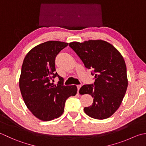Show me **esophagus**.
<instances>
[{
    "mask_svg": "<svg viewBox=\"0 0 146 146\" xmlns=\"http://www.w3.org/2000/svg\"><path fill=\"white\" fill-rule=\"evenodd\" d=\"M81 87V85H77V93H79V91L80 90V88Z\"/></svg>",
    "mask_w": 146,
    "mask_h": 146,
    "instance_id": "34e87169",
    "label": "esophagus"
}]
</instances>
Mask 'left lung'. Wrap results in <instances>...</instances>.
Segmentation results:
<instances>
[{
    "label": "left lung",
    "mask_w": 146,
    "mask_h": 146,
    "mask_svg": "<svg viewBox=\"0 0 146 146\" xmlns=\"http://www.w3.org/2000/svg\"><path fill=\"white\" fill-rule=\"evenodd\" d=\"M69 46L94 75V84L82 86L79 90L80 94H89L94 98L92 105L85 107L84 112L98 120L111 117L120 106L128 86L122 55L112 44L101 40L74 41Z\"/></svg>",
    "instance_id": "obj_1"
}]
</instances>
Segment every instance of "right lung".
I'll return each instance as SVG.
<instances>
[{
	"mask_svg": "<svg viewBox=\"0 0 146 146\" xmlns=\"http://www.w3.org/2000/svg\"><path fill=\"white\" fill-rule=\"evenodd\" d=\"M67 43L48 41L36 46L24 59L19 88L24 102L35 117L42 121L58 118L64 110L65 101L75 96L76 86H64V79L55 72L56 56ZM58 76V84L51 80Z\"/></svg>",
	"mask_w": 146,
	"mask_h": 146,
	"instance_id": "right-lung-1",
	"label": "right lung"
}]
</instances>
